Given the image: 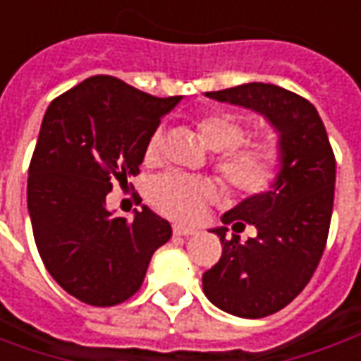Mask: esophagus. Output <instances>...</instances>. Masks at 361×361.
<instances>
[{"label": "esophagus", "instance_id": "obj_1", "mask_svg": "<svg viewBox=\"0 0 361 361\" xmlns=\"http://www.w3.org/2000/svg\"><path fill=\"white\" fill-rule=\"evenodd\" d=\"M172 230H173V235H185V238L197 234V230H193V228H188V226H181V224H173Z\"/></svg>", "mask_w": 361, "mask_h": 361}]
</instances>
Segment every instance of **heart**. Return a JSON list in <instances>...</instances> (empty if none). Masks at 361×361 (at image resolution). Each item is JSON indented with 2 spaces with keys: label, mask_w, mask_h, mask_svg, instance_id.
Segmentation results:
<instances>
[{
  "label": "heart",
  "mask_w": 361,
  "mask_h": 361,
  "mask_svg": "<svg viewBox=\"0 0 361 361\" xmlns=\"http://www.w3.org/2000/svg\"><path fill=\"white\" fill-rule=\"evenodd\" d=\"M197 131L204 145L220 152L216 170L230 188L242 195H257L271 188L282 172L284 145L279 135H263L255 141L242 145L245 126L234 114L211 111L197 121ZM162 149L160 131L150 135L145 147L147 162L157 160ZM216 188L204 178L185 173H166L152 181L149 189L150 203L170 219L195 222L204 207L214 201Z\"/></svg>",
  "instance_id": "b5f03b06"
}]
</instances>
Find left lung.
I'll return each instance as SVG.
<instances>
[{
  "mask_svg": "<svg viewBox=\"0 0 361 361\" xmlns=\"http://www.w3.org/2000/svg\"><path fill=\"white\" fill-rule=\"evenodd\" d=\"M219 102L243 106L265 116L284 145L282 172L265 193H257L222 222L257 235L226 240V226L212 232L222 242V257L203 274L204 295L219 310L245 319L276 313L307 286L325 251L334 201L336 162L315 106L295 92L247 82L204 92Z\"/></svg>",
  "mask_w": 361,
  "mask_h": 361,
  "instance_id": "1",
  "label": "left lung"
}]
</instances>
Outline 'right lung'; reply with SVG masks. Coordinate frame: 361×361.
<instances>
[{
    "instance_id": "right-lung-1",
    "label": "right lung",
    "mask_w": 361,
    "mask_h": 361,
    "mask_svg": "<svg viewBox=\"0 0 361 361\" xmlns=\"http://www.w3.org/2000/svg\"><path fill=\"white\" fill-rule=\"evenodd\" d=\"M180 100L96 75L44 114L28 168V214L44 267L77 300L98 307L129 300L170 240V222L149 207L127 220L106 209V195L116 180L139 173L150 135Z\"/></svg>"
}]
</instances>
